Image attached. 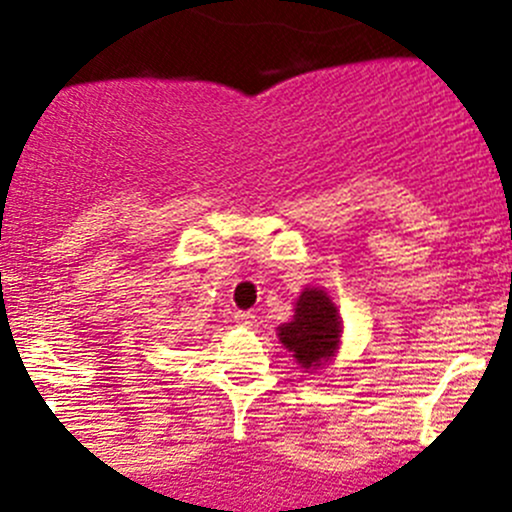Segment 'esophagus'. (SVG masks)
<instances>
[{
  "label": "esophagus",
  "instance_id": "1",
  "mask_svg": "<svg viewBox=\"0 0 512 512\" xmlns=\"http://www.w3.org/2000/svg\"><path fill=\"white\" fill-rule=\"evenodd\" d=\"M236 322L240 327H248V330H252V327L257 325V320H255V313H250V310H238L236 315Z\"/></svg>",
  "mask_w": 512,
  "mask_h": 512
}]
</instances>
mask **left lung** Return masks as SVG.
Returning a JSON list of instances; mask_svg holds the SVG:
<instances>
[{"instance_id":"8db88e82","label":"left lung","mask_w":512,"mask_h":512,"mask_svg":"<svg viewBox=\"0 0 512 512\" xmlns=\"http://www.w3.org/2000/svg\"><path fill=\"white\" fill-rule=\"evenodd\" d=\"M293 310V320L276 327L279 342L291 351L301 368H322L332 361L342 337V317L337 305L322 289H305Z\"/></svg>"}]
</instances>
